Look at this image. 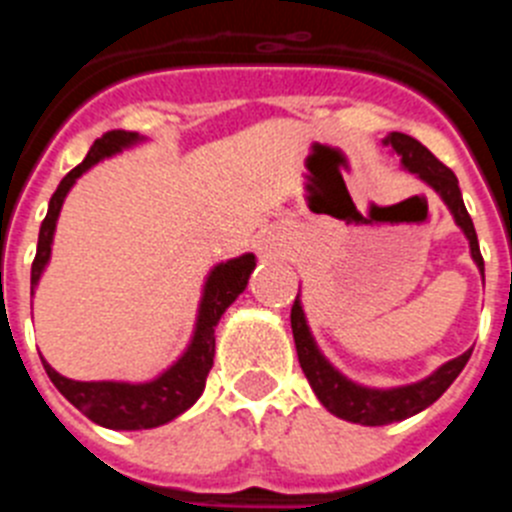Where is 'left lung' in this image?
<instances>
[{
  "label": "left lung",
  "instance_id": "left-lung-1",
  "mask_svg": "<svg viewBox=\"0 0 512 512\" xmlns=\"http://www.w3.org/2000/svg\"><path fill=\"white\" fill-rule=\"evenodd\" d=\"M384 143H390V146L400 153L405 169L418 174L425 184H431V187L441 194V200L449 205L456 225H459V228L464 230V235L469 238L472 259L477 261L479 271H482V277H485V261H482V253H479L477 230H474L472 217H469L464 200H461L459 179H456L454 171L446 164H441L423 143H418V140L410 138V135L392 133ZM289 320H292V333H295L297 359H300L302 372H305L307 382H310V387L315 390L318 400L323 402L330 413L338 415V418L361 425L397 423V420H405L410 418V415L425 410L428 405H433L443 392L449 390L451 382L459 377L461 369L467 366L469 356H472V348H469L467 354L446 361V364H443L438 372H433L428 379L408 384V387H395V390H366V387L348 382L343 374H338L336 369L323 359V354H320L315 341H312L310 328H307L305 312H302L300 305V295H297L295 305H292Z\"/></svg>",
  "mask_w": 512,
  "mask_h": 512
}]
</instances>
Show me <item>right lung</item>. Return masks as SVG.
I'll return each mask as SVG.
<instances>
[{"mask_svg": "<svg viewBox=\"0 0 512 512\" xmlns=\"http://www.w3.org/2000/svg\"><path fill=\"white\" fill-rule=\"evenodd\" d=\"M135 140H138V133L110 130V133H104L102 138L94 140L87 158L76 169H71L69 174L63 176L51 197L48 215H45L43 225H40L38 251H35L33 274H30L33 289L38 284L40 274H43L45 264L51 259L53 230H56L58 212H61V205L69 189L74 187L76 179L89 166L112 156V153L122 151L125 146H133ZM253 266H256L253 253H246V256L230 259L212 269V274L207 277L205 295H202L200 302V315H197V328H194V338L189 343L187 354L176 361L169 372H164L153 382H74V379L61 377L48 361H43L45 372H48L51 382L56 384V390L76 410H81L89 420L104 425V428H112V431H143V428H156V425L169 423L176 415H182L184 410L192 408L197 397L202 395V390H205V379L212 369V359H215V325L217 320L223 318V312L233 305L235 297L246 289Z\"/></svg>", "mask_w": 512, "mask_h": 512, "instance_id": "obj_1", "label": "right lung"}]
</instances>
